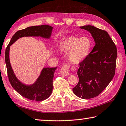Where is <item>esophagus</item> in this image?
Returning a JSON list of instances; mask_svg holds the SVG:
<instances>
[{"label":"esophagus","mask_w":126,"mask_h":126,"mask_svg":"<svg viewBox=\"0 0 126 126\" xmlns=\"http://www.w3.org/2000/svg\"><path fill=\"white\" fill-rule=\"evenodd\" d=\"M69 69H70V66L69 65L67 64L63 65V66H62L61 69H60V73L63 76H66L69 75Z\"/></svg>","instance_id":"esophagus-1"}]
</instances>
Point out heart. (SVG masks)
<instances>
[{"label":"heart","instance_id":"b5f03b06","mask_svg":"<svg viewBox=\"0 0 126 126\" xmlns=\"http://www.w3.org/2000/svg\"><path fill=\"white\" fill-rule=\"evenodd\" d=\"M93 46L92 39L88 36L77 37H66L60 41L58 48L62 52H67L69 60L78 64L84 61L89 53Z\"/></svg>","mask_w":126,"mask_h":126}]
</instances>
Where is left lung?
I'll return each mask as SVG.
<instances>
[{
  "label": "left lung",
  "instance_id": "left-lung-1",
  "mask_svg": "<svg viewBox=\"0 0 126 126\" xmlns=\"http://www.w3.org/2000/svg\"><path fill=\"white\" fill-rule=\"evenodd\" d=\"M92 34L95 45L87 57L79 63V82L74 93L84 99L99 95L115 75L117 47L108 32L93 26L80 27Z\"/></svg>",
  "mask_w": 126,
  "mask_h": 126
}]
</instances>
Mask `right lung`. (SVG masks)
Instances as JSON below:
<instances>
[{
  "instance_id": "right-lung-1",
  "label": "right lung",
  "mask_w": 126,
  "mask_h": 126,
  "mask_svg": "<svg viewBox=\"0 0 126 126\" xmlns=\"http://www.w3.org/2000/svg\"><path fill=\"white\" fill-rule=\"evenodd\" d=\"M52 28L50 26L44 24L29 27L18 31L12 37L5 49V61L10 83L16 91L23 97L30 100L41 102L46 99L51 95L53 89V78L56 67L44 68L40 76L34 84L32 85L23 84L16 79L12 69L9 57V47L18 38L24 36H41L44 38H49Z\"/></svg>"
}]
</instances>
